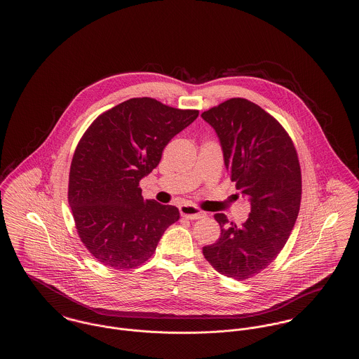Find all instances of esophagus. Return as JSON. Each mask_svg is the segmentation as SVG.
<instances>
[{
    "label": "esophagus",
    "mask_w": 359,
    "mask_h": 359,
    "mask_svg": "<svg viewBox=\"0 0 359 359\" xmlns=\"http://www.w3.org/2000/svg\"><path fill=\"white\" fill-rule=\"evenodd\" d=\"M180 214L183 217H186L188 219H201V218H205V212L199 210L196 205H180Z\"/></svg>",
    "instance_id": "34e87169"
}]
</instances>
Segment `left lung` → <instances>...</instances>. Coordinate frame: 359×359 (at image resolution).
I'll return each instance as SVG.
<instances>
[{
    "mask_svg": "<svg viewBox=\"0 0 359 359\" xmlns=\"http://www.w3.org/2000/svg\"><path fill=\"white\" fill-rule=\"evenodd\" d=\"M222 147L224 167L250 202L237 226L215 214L221 238L203 248L211 266L236 280L250 278L278 256L302 201V172L293 142L278 121L256 103L231 98L202 113Z\"/></svg>",
    "mask_w": 359,
    "mask_h": 359,
    "instance_id": "left-lung-1",
    "label": "left lung"
}]
</instances>
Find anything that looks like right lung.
<instances>
[{
    "mask_svg": "<svg viewBox=\"0 0 359 359\" xmlns=\"http://www.w3.org/2000/svg\"><path fill=\"white\" fill-rule=\"evenodd\" d=\"M198 116L154 98H132L104 111L81 138L69 168V203L81 241L103 265H141L179 221L175 205L145 201L138 184Z\"/></svg>",
    "mask_w": 359,
    "mask_h": 359,
    "instance_id": "right-lung-1",
    "label": "right lung"
}]
</instances>
